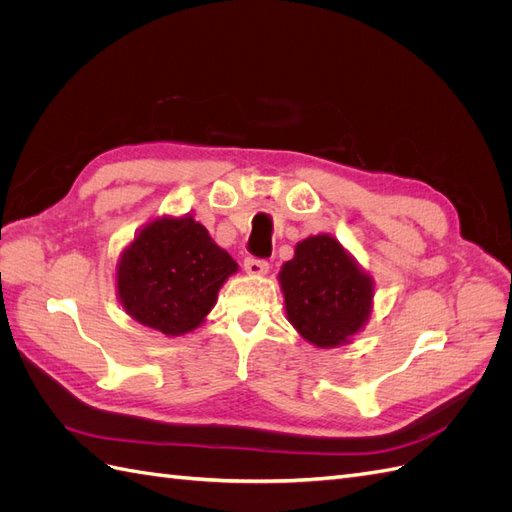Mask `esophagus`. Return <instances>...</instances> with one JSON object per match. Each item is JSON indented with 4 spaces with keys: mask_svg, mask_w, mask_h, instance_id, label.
Returning a JSON list of instances; mask_svg holds the SVG:
<instances>
[{
    "mask_svg": "<svg viewBox=\"0 0 512 512\" xmlns=\"http://www.w3.org/2000/svg\"><path fill=\"white\" fill-rule=\"evenodd\" d=\"M243 267L250 275H267L269 273V262L260 260V258H245Z\"/></svg>",
    "mask_w": 512,
    "mask_h": 512,
    "instance_id": "34e87169",
    "label": "esophagus"
}]
</instances>
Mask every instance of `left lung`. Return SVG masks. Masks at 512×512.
I'll use <instances>...</instances> for the list:
<instances>
[{
    "instance_id": "obj_1",
    "label": "left lung",
    "mask_w": 512,
    "mask_h": 512,
    "mask_svg": "<svg viewBox=\"0 0 512 512\" xmlns=\"http://www.w3.org/2000/svg\"><path fill=\"white\" fill-rule=\"evenodd\" d=\"M277 280L290 324L316 348L350 344L374 307V280L331 235L299 241Z\"/></svg>"
}]
</instances>
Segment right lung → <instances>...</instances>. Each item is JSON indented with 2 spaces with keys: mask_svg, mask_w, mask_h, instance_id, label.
I'll list each match as a JSON object with an SVG mask.
<instances>
[{
  "mask_svg": "<svg viewBox=\"0 0 512 512\" xmlns=\"http://www.w3.org/2000/svg\"><path fill=\"white\" fill-rule=\"evenodd\" d=\"M239 265L192 215H162L136 232L117 262L126 314L166 337L198 329Z\"/></svg>",
  "mask_w": 512,
  "mask_h": 512,
  "instance_id": "obj_1",
  "label": "right lung"
}]
</instances>
